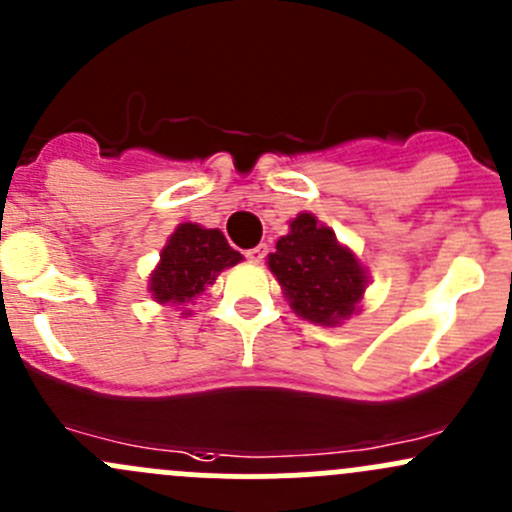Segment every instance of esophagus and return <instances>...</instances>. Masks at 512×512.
Here are the masks:
<instances>
[{"label": "esophagus", "mask_w": 512, "mask_h": 512, "mask_svg": "<svg viewBox=\"0 0 512 512\" xmlns=\"http://www.w3.org/2000/svg\"><path fill=\"white\" fill-rule=\"evenodd\" d=\"M265 255H267V245H257V247H252V250L245 252V257L250 262H262L265 260Z\"/></svg>", "instance_id": "esophagus-1"}]
</instances>
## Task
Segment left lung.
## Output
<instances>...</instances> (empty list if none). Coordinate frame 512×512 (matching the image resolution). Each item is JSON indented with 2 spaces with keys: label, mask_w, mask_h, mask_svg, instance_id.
Segmentation results:
<instances>
[{
  "label": "left lung",
  "mask_w": 512,
  "mask_h": 512,
  "mask_svg": "<svg viewBox=\"0 0 512 512\" xmlns=\"http://www.w3.org/2000/svg\"><path fill=\"white\" fill-rule=\"evenodd\" d=\"M289 227V235L270 252V270L299 317L332 327L359 304L366 287L364 267L314 215H297Z\"/></svg>",
  "instance_id": "obj_1"
}]
</instances>
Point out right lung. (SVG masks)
<instances>
[{
	"instance_id": "obj_1",
	"label": "right lung",
	"mask_w": 512,
	"mask_h": 512,
	"mask_svg": "<svg viewBox=\"0 0 512 512\" xmlns=\"http://www.w3.org/2000/svg\"><path fill=\"white\" fill-rule=\"evenodd\" d=\"M240 260L242 255L227 245L220 230L183 223L160 252V265L151 277V292L160 304H185L213 285L225 267L237 265Z\"/></svg>"
}]
</instances>
